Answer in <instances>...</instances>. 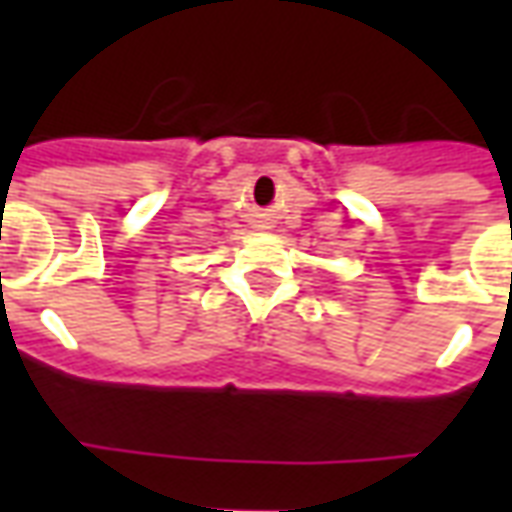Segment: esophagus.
<instances>
[{
  "label": "esophagus",
  "instance_id": "esophagus-1",
  "mask_svg": "<svg viewBox=\"0 0 512 512\" xmlns=\"http://www.w3.org/2000/svg\"><path fill=\"white\" fill-rule=\"evenodd\" d=\"M260 227H266V222H263V224H260Z\"/></svg>",
  "mask_w": 512,
  "mask_h": 512
}]
</instances>
